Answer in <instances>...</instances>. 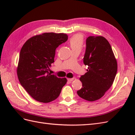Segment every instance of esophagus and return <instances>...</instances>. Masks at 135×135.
Returning <instances> with one entry per match:
<instances>
[{"mask_svg": "<svg viewBox=\"0 0 135 135\" xmlns=\"http://www.w3.org/2000/svg\"><path fill=\"white\" fill-rule=\"evenodd\" d=\"M73 80H74V78H68V80L69 81H73Z\"/></svg>", "mask_w": 135, "mask_h": 135, "instance_id": "34e87169", "label": "esophagus"}]
</instances>
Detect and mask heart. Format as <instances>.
I'll list each match as a JSON object with an SVG mask.
<instances>
[{"mask_svg": "<svg viewBox=\"0 0 135 135\" xmlns=\"http://www.w3.org/2000/svg\"><path fill=\"white\" fill-rule=\"evenodd\" d=\"M84 42V36L81 34H76L73 35L69 39L70 46L73 50L81 49Z\"/></svg>", "mask_w": 135, "mask_h": 135, "instance_id": "b5f03b06", "label": "heart"}]
</instances>
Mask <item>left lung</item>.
Here are the masks:
<instances>
[{
	"label": "left lung",
	"mask_w": 135,
	"mask_h": 135,
	"mask_svg": "<svg viewBox=\"0 0 135 135\" xmlns=\"http://www.w3.org/2000/svg\"><path fill=\"white\" fill-rule=\"evenodd\" d=\"M87 72L80 78L82 88L77 94L94 101L103 97L112 86L117 72V62L110 43L103 36H90L86 39L83 59Z\"/></svg>",
	"instance_id": "8db88e82"
}]
</instances>
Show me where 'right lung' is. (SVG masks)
<instances>
[{
  "label": "right lung",
  "instance_id": "right-lung-1",
  "mask_svg": "<svg viewBox=\"0 0 135 135\" xmlns=\"http://www.w3.org/2000/svg\"><path fill=\"white\" fill-rule=\"evenodd\" d=\"M67 34L44 32L28 39L20 51L17 73L18 80L35 100L48 103L56 100L67 82L49 72L56 48L66 41Z\"/></svg>",
  "mask_w": 135,
  "mask_h": 135
}]
</instances>
